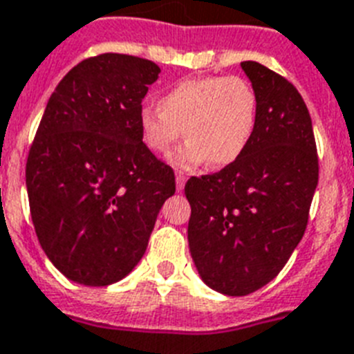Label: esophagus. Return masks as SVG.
Returning <instances> with one entry per match:
<instances>
[{
  "label": "esophagus",
  "instance_id": "34e87169",
  "mask_svg": "<svg viewBox=\"0 0 354 354\" xmlns=\"http://www.w3.org/2000/svg\"><path fill=\"white\" fill-rule=\"evenodd\" d=\"M187 183V176L183 173H176V190L178 192H181L183 190V187H185Z\"/></svg>",
  "mask_w": 354,
  "mask_h": 354
}]
</instances>
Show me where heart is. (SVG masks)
I'll use <instances>...</instances> for the list:
<instances>
[{"label": "heart", "mask_w": 354, "mask_h": 354, "mask_svg": "<svg viewBox=\"0 0 354 354\" xmlns=\"http://www.w3.org/2000/svg\"><path fill=\"white\" fill-rule=\"evenodd\" d=\"M257 92L239 76L180 80L160 96L158 109L139 113L142 140L156 155H169L178 140L187 144L173 156L178 167L210 162L226 167L242 156L254 133Z\"/></svg>", "instance_id": "1"}]
</instances>
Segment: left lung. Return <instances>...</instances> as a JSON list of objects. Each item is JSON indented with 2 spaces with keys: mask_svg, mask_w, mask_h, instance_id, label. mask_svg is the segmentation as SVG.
I'll use <instances>...</instances> for the list:
<instances>
[{
  "mask_svg": "<svg viewBox=\"0 0 354 354\" xmlns=\"http://www.w3.org/2000/svg\"><path fill=\"white\" fill-rule=\"evenodd\" d=\"M241 67L258 101L251 142L223 171L185 185L190 254L203 281L224 296H248L278 276L305 235L319 181L297 88L262 64Z\"/></svg>",
  "mask_w": 354,
  "mask_h": 354,
  "instance_id": "obj_1",
  "label": "left lung"
}]
</instances>
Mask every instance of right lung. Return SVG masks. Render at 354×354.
<instances>
[{
    "label": "right lung",
    "instance_id": "1",
    "mask_svg": "<svg viewBox=\"0 0 354 354\" xmlns=\"http://www.w3.org/2000/svg\"><path fill=\"white\" fill-rule=\"evenodd\" d=\"M158 75L151 60L104 53L73 67L46 104L26 164L30 212L46 257L75 283L130 274L176 190L139 126Z\"/></svg>",
    "mask_w": 354,
    "mask_h": 354
}]
</instances>
